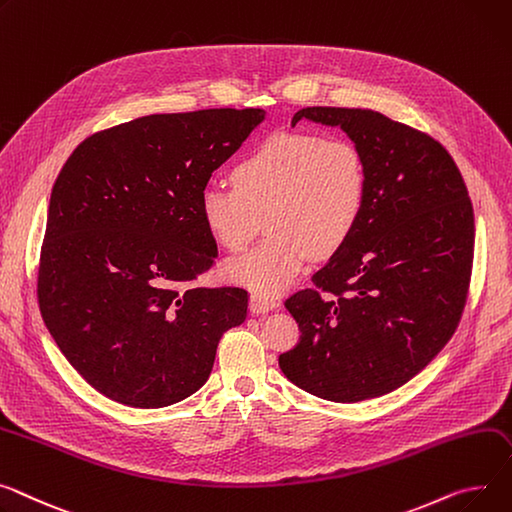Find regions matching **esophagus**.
Wrapping results in <instances>:
<instances>
[{
	"label": "esophagus",
	"instance_id": "1",
	"mask_svg": "<svg viewBox=\"0 0 512 512\" xmlns=\"http://www.w3.org/2000/svg\"><path fill=\"white\" fill-rule=\"evenodd\" d=\"M249 309L253 315H263L278 309V300L271 296H263V294H251L249 298Z\"/></svg>",
	"mask_w": 512,
	"mask_h": 512
}]
</instances>
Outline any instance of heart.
<instances>
[{"instance_id":"heart-1","label":"heart","mask_w":512,"mask_h":512,"mask_svg":"<svg viewBox=\"0 0 512 512\" xmlns=\"http://www.w3.org/2000/svg\"><path fill=\"white\" fill-rule=\"evenodd\" d=\"M232 187L208 185L201 220L230 253H241L265 222V241L226 265L230 282L274 296L298 278L311 255L327 257L354 232L368 193L366 162L348 140L278 133L230 173Z\"/></svg>"}]
</instances>
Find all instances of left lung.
Returning a JSON list of instances; mask_svg holds the SVG:
<instances>
[{"mask_svg": "<svg viewBox=\"0 0 512 512\" xmlns=\"http://www.w3.org/2000/svg\"><path fill=\"white\" fill-rule=\"evenodd\" d=\"M339 127L366 162L368 193L348 241L286 300L300 342L286 379L337 403L401 387L461 319L473 259V208L451 154L370 109L306 107L292 117Z\"/></svg>", "mask_w": 512, "mask_h": 512, "instance_id": "left-lung-1", "label": "left lung"}]
</instances>
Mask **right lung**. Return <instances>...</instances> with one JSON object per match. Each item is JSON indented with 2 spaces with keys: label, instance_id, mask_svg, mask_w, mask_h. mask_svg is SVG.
<instances>
[{
  "label": "right lung",
  "instance_id": "add662e5",
  "mask_svg": "<svg viewBox=\"0 0 512 512\" xmlns=\"http://www.w3.org/2000/svg\"><path fill=\"white\" fill-rule=\"evenodd\" d=\"M263 109L148 115L98 131L53 185L39 306L57 348L98 393L164 407L210 379L243 288H195L216 263L199 195Z\"/></svg>",
  "mask_w": 512,
  "mask_h": 512
}]
</instances>
